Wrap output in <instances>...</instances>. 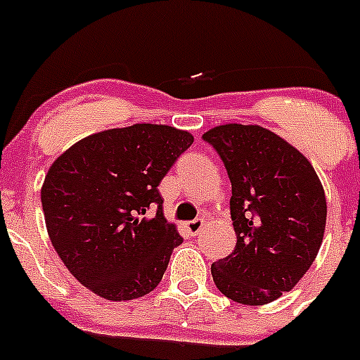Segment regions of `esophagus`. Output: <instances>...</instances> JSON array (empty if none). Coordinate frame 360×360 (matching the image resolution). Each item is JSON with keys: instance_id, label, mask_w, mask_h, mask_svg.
I'll return each instance as SVG.
<instances>
[{"instance_id": "obj_1", "label": "esophagus", "mask_w": 360, "mask_h": 360, "mask_svg": "<svg viewBox=\"0 0 360 360\" xmlns=\"http://www.w3.org/2000/svg\"><path fill=\"white\" fill-rule=\"evenodd\" d=\"M205 226V219L202 217H198V219L187 221L186 223V230L191 233V236H198V233L202 232V229Z\"/></svg>"}]
</instances>
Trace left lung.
Returning a JSON list of instances; mask_svg holds the SVG:
<instances>
[{
	"label": "left lung",
	"mask_w": 360,
	"mask_h": 360,
	"mask_svg": "<svg viewBox=\"0 0 360 360\" xmlns=\"http://www.w3.org/2000/svg\"><path fill=\"white\" fill-rule=\"evenodd\" d=\"M232 184L237 243L212 264L216 288L243 305L291 291L314 262L326 223L325 191L295 146L259 124H221L203 134Z\"/></svg>",
	"instance_id": "obj_1"
}]
</instances>
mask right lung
<instances>
[{
    "instance_id": "obj_1",
    "label": "right lung",
    "mask_w": 360,
    "mask_h": 360,
    "mask_svg": "<svg viewBox=\"0 0 360 360\" xmlns=\"http://www.w3.org/2000/svg\"><path fill=\"white\" fill-rule=\"evenodd\" d=\"M193 141L167 124H131L89 135L51 164L41 189L46 229L94 295L124 302L162 280L184 239L164 217L158 186ZM151 208L158 214L148 218Z\"/></svg>"
}]
</instances>
